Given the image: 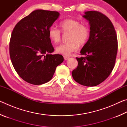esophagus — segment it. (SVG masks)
Returning <instances> with one entry per match:
<instances>
[{
    "mask_svg": "<svg viewBox=\"0 0 127 127\" xmlns=\"http://www.w3.org/2000/svg\"><path fill=\"white\" fill-rule=\"evenodd\" d=\"M64 59L66 61V60H68V59H69V57H67V56H64Z\"/></svg>",
    "mask_w": 127,
    "mask_h": 127,
    "instance_id": "obj_1",
    "label": "esophagus"
}]
</instances>
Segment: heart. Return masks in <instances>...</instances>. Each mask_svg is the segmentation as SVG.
Instances as JSON below:
<instances>
[{
  "mask_svg": "<svg viewBox=\"0 0 127 127\" xmlns=\"http://www.w3.org/2000/svg\"><path fill=\"white\" fill-rule=\"evenodd\" d=\"M62 31L69 33L68 40L70 42L62 44L56 48L57 53L64 55H70L77 49V44L83 45L87 42L90 37V29L87 25L82 24L81 21L74 19H66L59 23ZM49 37L53 42L57 44L61 41V31L54 27L49 30Z\"/></svg>",
  "mask_w": 127,
  "mask_h": 127,
  "instance_id": "heart-1",
  "label": "heart"
}]
</instances>
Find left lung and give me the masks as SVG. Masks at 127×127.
Returning a JSON list of instances; mask_svg holds the SVG:
<instances>
[{"mask_svg": "<svg viewBox=\"0 0 127 127\" xmlns=\"http://www.w3.org/2000/svg\"><path fill=\"white\" fill-rule=\"evenodd\" d=\"M83 17L89 21V40L76 58L78 64L72 71L74 80L85 86L92 87L104 81L114 67L118 51V40L112 22L104 14L87 11Z\"/></svg>", "mask_w": 127, "mask_h": 127, "instance_id": "1", "label": "left lung"}]
</instances>
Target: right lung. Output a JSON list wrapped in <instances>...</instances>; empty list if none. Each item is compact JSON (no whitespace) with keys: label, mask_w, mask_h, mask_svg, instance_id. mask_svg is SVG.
<instances>
[{"label":"right lung","mask_w":127,"mask_h":127,"mask_svg":"<svg viewBox=\"0 0 127 127\" xmlns=\"http://www.w3.org/2000/svg\"><path fill=\"white\" fill-rule=\"evenodd\" d=\"M58 12L37 9L17 23L9 42L10 60L23 80L35 85L52 78L56 68L64 61L54 51L49 30L59 16Z\"/></svg>","instance_id":"obj_1"}]
</instances>
